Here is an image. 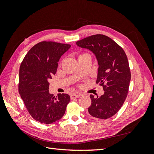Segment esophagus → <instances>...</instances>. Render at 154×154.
<instances>
[{"label": "esophagus", "mask_w": 154, "mask_h": 154, "mask_svg": "<svg viewBox=\"0 0 154 154\" xmlns=\"http://www.w3.org/2000/svg\"><path fill=\"white\" fill-rule=\"evenodd\" d=\"M82 95L80 94H73L71 96V98L72 100V99H74V98H78V97H80Z\"/></svg>", "instance_id": "obj_1"}]
</instances>
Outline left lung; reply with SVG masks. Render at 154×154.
Masks as SVG:
<instances>
[{
  "mask_svg": "<svg viewBox=\"0 0 154 154\" xmlns=\"http://www.w3.org/2000/svg\"><path fill=\"white\" fill-rule=\"evenodd\" d=\"M76 45L95 55L99 66L96 83L104 91L101 96L90 95L88 113L96 118H110L119 110L128 94L131 74L127 55L117 43L103 35L88 36Z\"/></svg>",
  "mask_w": 154,
  "mask_h": 154,
  "instance_id": "obj_1",
  "label": "left lung"
}]
</instances>
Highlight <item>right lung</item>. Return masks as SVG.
I'll return each instance as SVG.
<instances>
[{
    "instance_id": "right-lung-1",
    "label": "right lung",
    "mask_w": 154,
    "mask_h": 154,
    "mask_svg": "<svg viewBox=\"0 0 154 154\" xmlns=\"http://www.w3.org/2000/svg\"><path fill=\"white\" fill-rule=\"evenodd\" d=\"M71 45L54 42H41L26 54L19 71L18 92L32 118L51 124L66 112L70 96L49 93V81L57 71L58 62Z\"/></svg>"
}]
</instances>
